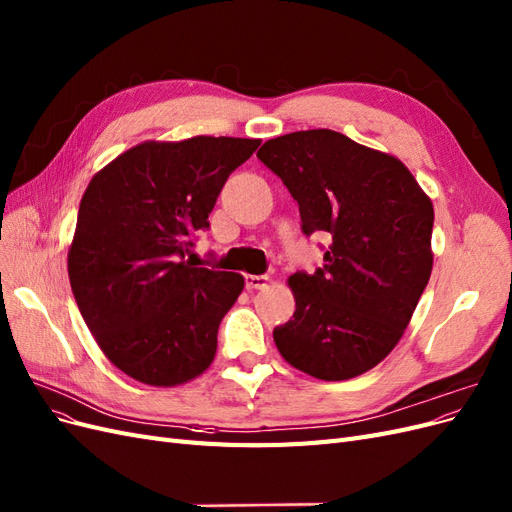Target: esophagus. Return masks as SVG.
<instances>
[{
	"label": "esophagus",
	"mask_w": 512,
	"mask_h": 512,
	"mask_svg": "<svg viewBox=\"0 0 512 512\" xmlns=\"http://www.w3.org/2000/svg\"><path fill=\"white\" fill-rule=\"evenodd\" d=\"M271 284L269 275H245L247 290H265Z\"/></svg>",
	"instance_id": "1"
}]
</instances>
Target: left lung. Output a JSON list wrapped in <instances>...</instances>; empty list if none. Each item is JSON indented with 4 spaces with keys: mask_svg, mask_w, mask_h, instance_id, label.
I'll list each match as a JSON object with an SVG mask.
<instances>
[{
    "mask_svg": "<svg viewBox=\"0 0 512 512\" xmlns=\"http://www.w3.org/2000/svg\"><path fill=\"white\" fill-rule=\"evenodd\" d=\"M299 203L303 232H329L324 265L294 273V314L273 331L284 359L318 380L376 367L412 320L433 267V205L399 158L333 130L292 132L256 153Z\"/></svg>",
    "mask_w": 512,
    "mask_h": 512,
    "instance_id": "1",
    "label": "left lung"
}]
</instances>
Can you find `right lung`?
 Listing matches in <instances>:
<instances>
[{"label": "right lung", "instance_id": "add662e5", "mask_svg": "<svg viewBox=\"0 0 512 512\" xmlns=\"http://www.w3.org/2000/svg\"><path fill=\"white\" fill-rule=\"evenodd\" d=\"M260 138L145 141L91 177L68 247V275L96 344L123 374L179 386L213 363L218 327L243 292L239 273L192 267L228 175Z\"/></svg>", "mask_w": 512, "mask_h": 512}]
</instances>
